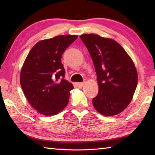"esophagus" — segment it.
<instances>
[{
    "mask_svg": "<svg viewBox=\"0 0 155 155\" xmlns=\"http://www.w3.org/2000/svg\"><path fill=\"white\" fill-rule=\"evenodd\" d=\"M84 84V82H81V83H77V85L79 88H81V87H83Z\"/></svg>",
    "mask_w": 155,
    "mask_h": 155,
    "instance_id": "34e87169",
    "label": "esophagus"
}]
</instances>
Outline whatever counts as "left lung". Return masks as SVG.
Returning <instances> with one entry per match:
<instances>
[{"instance_id":"left-lung-1","label":"left lung","mask_w":155,"mask_h":155,"mask_svg":"<svg viewBox=\"0 0 155 155\" xmlns=\"http://www.w3.org/2000/svg\"><path fill=\"white\" fill-rule=\"evenodd\" d=\"M93 62L98 93L93 104L98 113L113 116L130 103L138 83L137 69L129 56L113 39L97 35H81Z\"/></svg>"}]
</instances>
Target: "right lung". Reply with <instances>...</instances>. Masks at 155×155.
Returning <instances> with one entry per match:
<instances>
[{
  "label": "right lung",
  "instance_id": "right-lung-1",
  "mask_svg": "<svg viewBox=\"0 0 155 155\" xmlns=\"http://www.w3.org/2000/svg\"><path fill=\"white\" fill-rule=\"evenodd\" d=\"M77 35H60L39 41L29 52L20 81L29 103L41 114L55 115L67 107L73 85L64 79L61 57Z\"/></svg>",
  "mask_w": 155,
  "mask_h": 155
}]
</instances>
